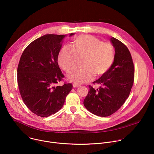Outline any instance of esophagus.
<instances>
[{
	"mask_svg": "<svg viewBox=\"0 0 154 154\" xmlns=\"http://www.w3.org/2000/svg\"><path fill=\"white\" fill-rule=\"evenodd\" d=\"M80 85H78V84H76V83L73 84V87L74 88H78V87H80Z\"/></svg>",
	"mask_w": 154,
	"mask_h": 154,
	"instance_id": "34e87169",
	"label": "esophagus"
}]
</instances>
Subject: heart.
I'll return each instance as SVG.
<instances>
[{
  "instance_id": "obj_1",
  "label": "heart",
  "mask_w": 154,
  "mask_h": 154,
  "mask_svg": "<svg viewBox=\"0 0 154 154\" xmlns=\"http://www.w3.org/2000/svg\"><path fill=\"white\" fill-rule=\"evenodd\" d=\"M82 66L69 74L71 81L77 84L89 82L93 77L99 78L110 68L115 59V51L110 43L89 35H80L72 40V48L64 46L60 51L58 62L60 67L69 72L81 56Z\"/></svg>"
}]
</instances>
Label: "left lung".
I'll return each mask as SVG.
<instances>
[{"instance_id": "1", "label": "left lung", "mask_w": 154, "mask_h": 154, "mask_svg": "<svg viewBox=\"0 0 154 154\" xmlns=\"http://www.w3.org/2000/svg\"><path fill=\"white\" fill-rule=\"evenodd\" d=\"M115 49L113 63L108 71L93 82L100 85L95 90L89 86L83 104L93 114L106 117L115 113L124 103L132 88L135 68L127 47L115 38L110 39Z\"/></svg>"}]
</instances>
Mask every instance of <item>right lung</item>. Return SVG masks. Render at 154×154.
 I'll return each mask as SVG.
<instances>
[{
	"mask_svg": "<svg viewBox=\"0 0 154 154\" xmlns=\"http://www.w3.org/2000/svg\"><path fill=\"white\" fill-rule=\"evenodd\" d=\"M66 35L42 36L32 41L20 57L17 70L19 93L27 108L38 116L48 117L57 113L72 89L71 83L57 85L64 77L58 56Z\"/></svg>",
	"mask_w": 154,
	"mask_h": 154,
	"instance_id": "1",
	"label": "right lung"
}]
</instances>
